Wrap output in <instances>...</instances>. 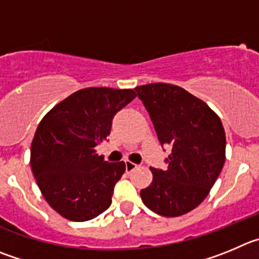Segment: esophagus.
Listing matches in <instances>:
<instances>
[{
    "mask_svg": "<svg viewBox=\"0 0 259 259\" xmlns=\"http://www.w3.org/2000/svg\"><path fill=\"white\" fill-rule=\"evenodd\" d=\"M137 167V163L130 162V161H125V170H126V172H132V171H134Z\"/></svg>",
    "mask_w": 259,
    "mask_h": 259,
    "instance_id": "1",
    "label": "esophagus"
}]
</instances>
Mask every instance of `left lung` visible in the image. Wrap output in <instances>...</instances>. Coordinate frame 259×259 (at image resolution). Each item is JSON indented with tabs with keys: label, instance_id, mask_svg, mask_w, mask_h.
I'll list each match as a JSON object with an SVG mask.
<instances>
[{
	"label": "left lung",
	"instance_id": "obj_1",
	"mask_svg": "<svg viewBox=\"0 0 259 259\" xmlns=\"http://www.w3.org/2000/svg\"><path fill=\"white\" fill-rule=\"evenodd\" d=\"M161 146H170L167 168L151 167L153 180L141 190L143 203L165 217L188 213L199 206L225 163L226 137L219 116L199 98L178 85L137 87Z\"/></svg>",
	"mask_w": 259,
	"mask_h": 259
}]
</instances>
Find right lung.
<instances>
[{"instance_id": "1", "label": "right lung", "mask_w": 259, "mask_h": 259, "mask_svg": "<svg viewBox=\"0 0 259 259\" xmlns=\"http://www.w3.org/2000/svg\"><path fill=\"white\" fill-rule=\"evenodd\" d=\"M135 97L133 89H80L38 125L31 171L48 204L65 219L88 221L111 206L125 162H107L96 147L107 141L113 116Z\"/></svg>"}]
</instances>
